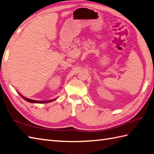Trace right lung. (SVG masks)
<instances>
[{
  "mask_svg": "<svg viewBox=\"0 0 154 154\" xmlns=\"http://www.w3.org/2000/svg\"><path fill=\"white\" fill-rule=\"evenodd\" d=\"M20 94V93H19ZM20 95L25 100H26L29 102H31V103H48V102H51L54 100H55L56 99H53V100H48V101H37V100H31V99H29V98H27L26 97H24V96H23L21 94H20Z\"/></svg>",
  "mask_w": 154,
  "mask_h": 154,
  "instance_id": "1",
  "label": "right lung"
}]
</instances>
